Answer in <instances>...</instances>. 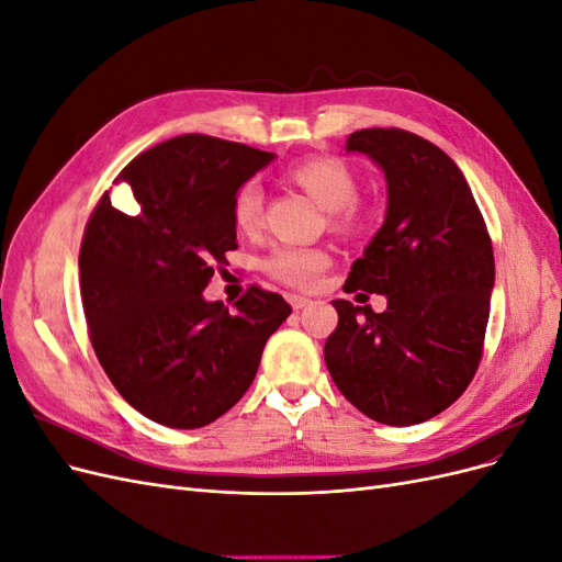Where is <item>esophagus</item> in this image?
Masks as SVG:
<instances>
[{"label": "esophagus", "mask_w": 562, "mask_h": 562, "mask_svg": "<svg viewBox=\"0 0 562 562\" xmlns=\"http://www.w3.org/2000/svg\"><path fill=\"white\" fill-rule=\"evenodd\" d=\"M288 302H291L293 310H304V307H310V304H312L310 297H302V295H288Z\"/></svg>", "instance_id": "obj_1"}]
</instances>
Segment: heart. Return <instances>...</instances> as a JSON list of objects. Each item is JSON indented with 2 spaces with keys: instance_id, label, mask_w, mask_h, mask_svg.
I'll use <instances>...</instances> for the list:
<instances>
[{
  "instance_id": "b5f03b06",
  "label": "heart",
  "mask_w": 562,
  "mask_h": 562,
  "mask_svg": "<svg viewBox=\"0 0 562 562\" xmlns=\"http://www.w3.org/2000/svg\"><path fill=\"white\" fill-rule=\"evenodd\" d=\"M291 180L300 184L321 209L330 213V223L339 232H353L363 225V213L356 206L359 194V180L351 168L337 157H312L291 168ZM234 225L246 234H255L262 227V190L258 182H244L232 199ZM330 258L321 248H277L265 260V269L271 277L285 285L310 288L314 285Z\"/></svg>"
}]
</instances>
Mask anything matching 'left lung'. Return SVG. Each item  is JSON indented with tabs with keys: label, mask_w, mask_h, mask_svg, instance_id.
Listing matches in <instances>:
<instances>
[{
	"label": "left lung",
	"mask_w": 562,
	"mask_h": 562,
	"mask_svg": "<svg viewBox=\"0 0 562 562\" xmlns=\"http://www.w3.org/2000/svg\"><path fill=\"white\" fill-rule=\"evenodd\" d=\"M347 151L384 171L386 217L345 291L380 293L386 310L333 300L339 321L323 356L363 415L411 427L443 413L479 370L495 255L469 182L443 149L411 131L363 128Z\"/></svg>",
	"instance_id": "obj_1"
}]
</instances>
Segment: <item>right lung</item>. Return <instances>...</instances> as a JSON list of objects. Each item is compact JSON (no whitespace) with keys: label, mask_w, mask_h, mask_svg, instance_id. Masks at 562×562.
Instances as JSON below:
<instances>
[{"label":"right lung","mask_w":562,"mask_h":562,"mask_svg":"<svg viewBox=\"0 0 562 562\" xmlns=\"http://www.w3.org/2000/svg\"><path fill=\"white\" fill-rule=\"evenodd\" d=\"M274 155L211 135H178L135 157L83 229L79 283L93 351L119 394L147 419L199 429L225 415L258 372L269 335L291 314L250 285L236 310L203 300L236 250L232 199Z\"/></svg>","instance_id":"right-lung-1"}]
</instances>
